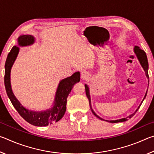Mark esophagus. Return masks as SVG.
Wrapping results in <instances>:
<instances>
[{
    "label": "esophagus",
    "mask_w": 154,
    "mask_h": 154,
    "mask_svg": "<svg viewBox=\"0 0 154 154\" xmlns=\"http://www.w3.org/2000/svg\"><path fill=\"white\" fill-rule=\"evenodd\" d=\"M89 77V73L87 71H83L81 73V77L83 79H86Z\"/></svg>",
    "instance_id": "1"
}]
</instances>
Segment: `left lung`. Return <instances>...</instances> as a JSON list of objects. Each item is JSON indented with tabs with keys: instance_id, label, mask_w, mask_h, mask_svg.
Masks as SVG:
<instances>
[{
	"instance_id": "left-lung-1",
	"label": "left lung",
	"mask_w": 154,
	"mask_h": 154,
	"mask_svg": "<svg viewBox=\"0 0 154 154\" xmlns=\"http://www.w3.org/2000/svg\"><path fill=\"white\" fill-rule=\"evenodd\" d=\"M134 52L135 54V55H136L137 59L139 60V61L140 62V65H141V66L143 67V70H144V71L145 72V75L146 77L148 79H149V75H148V69H149V64H148V61H147V55H146L145 52L143 50V49H140L139 47L138 46H134ZM148 83H149V80H148ZM149 85V84H148ZM85 93H86V96L88 98V100H89V103H90V107L91 109V111H92V113L96 117H97L98 119H101V120H103V121H106L108 122H110V123H118V122H126L127 120H128V119H130L132 118V116H134V115L137 113V111H138V109L140 108V105H141L142 103L143 102V100H144V99L145 98L146 96H147V90L146 91V93H145V95L144 96V98H143V100L141 101V103L139 105V106H138V108L136 109V111H135L133 113L130 114V116H128L126 118H122V119H116V120H105V119H104L103 118H101L100 117H99L98 115H96V113H95L92 107V105H91V98H90V89H89V87H88V85L87 84H85Z\"/></svg>"
}]
</instances>
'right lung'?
<instances>
[{"label":"right lung","mask_w":154,"mask_h":154,"mask_svg":"<svg viewBox=\"0 0 154 154\" xmlns=\"http://www.w3.org/2000/svg\"><path fill=\"white\" fill-rule=\"evenodd\" d=\"M35 38L32 35H21L17 38V45L13 47L7 56L5 66V85L6 92L12 105L21 116L30 124L36 126H46L57 122L64 116L66 109V100L73 85L80 81V72L77 71L71 77L62 79L59 82L53 105L45 111H31L20 103L13 92L11 85V70L20 51V47L32 45Z\"/></svg>","instance_id":"add662e5"}]
</instances>
